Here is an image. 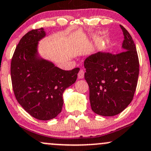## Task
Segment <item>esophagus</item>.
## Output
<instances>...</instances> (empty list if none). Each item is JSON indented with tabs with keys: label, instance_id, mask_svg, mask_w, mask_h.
I'll list each match as a JSON object with an SVG mask.
<instances>
[{
	"label": "esophagus",
	"instance_id": "34e87169",
	"mask_svg": "<svg viewBox=\"0 0 151 151\" xmlns=\"http://www.w3.org/2000/svg\"><path fill=\"white\" fill-rule=\"evenodd\" d=\"M84 77V70H82V69H80V71H79V73H78V78L79 79H83Z\"/></svg>",
	"mask_w": 151,
	"mask_h": 151
}]
</instances>
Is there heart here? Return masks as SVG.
<instances>
[{
    "label": "heart",
    "instance_id": "heart-1",
    "mask_svg": "<svg viewBox=\"0 0 151 151\" xmlns=\"http://www.w3.org/2000/svg\"><path fill=\"white\" fill-rule=\"evenodd\" d=\"M97 34H102V32H97ZM109 42H110V39H109V38H106L105 40V44H109Z\"/></svg>",
    "mask_w": 151,
    "mask_h": 151
}]
</instances>
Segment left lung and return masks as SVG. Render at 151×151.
I'll return each mask as SVG.
<instances>
[{
  "mask_svg": "<svg viewBox=\"0 0 151 151\" xmlns=\"http://www.w3.org/2000/svg\"><path fill=\"white\" fill-rule=\"evenodd\" d=\"M120 28L125 36L120 53L98 52L84 62L91 107L94 113L102 116L111 117L122 112L131 102L137 87L139 61L136 47L128 31L121 25Z\"/></svg>",
  "mask_w": 151,
  "mask_h": 151,
  "instance_id": "left-lung-1",
  "label": "left lung"
}]
</instances>
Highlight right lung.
I'll return each mask as SVG.
<instances>
[{
	"mask_svg": "<svg viewBox=\"0 0 151 151\" xmlns=\"http://www.w3.org/2000/svg\"><path fill=\"white\" fill-rule=\"evenodd\" d=\"M44 29L31 30L21 38L13 56L11 75L19 103L32 117L49 120L62 110L64 90L76 82L79 68L65 71L41 57L39 41Z\"/></svg>",
	"mask_w": 151,
	"mask_h": 151,
	"instance_id": "obj_1",
	"label": "right lung"
}]
</instances>
